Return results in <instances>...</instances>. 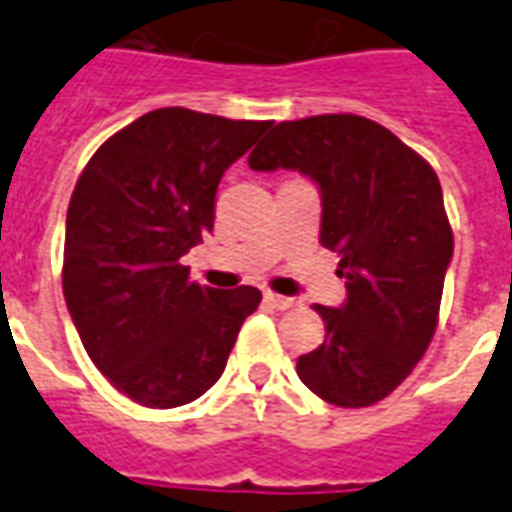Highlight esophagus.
Listing matches in <instances>:
<instances>
[{
  "mask_svg": "<svg viewBox=\"0 0 512 512\" xmlns=\"http://www.w3.org/2000/svg\"><path fill=\"white\" fill-rule=\"evenodd\" d=\"M266 301L271 307H277V310H290V307H296V299H288V296H279V293H266Z\"/></svg>",
  "mask_w": 512,
  "mask_h": 512,
  "instance_id": "esophagus-1",
  "label": "esophagus"
}]
</instances>
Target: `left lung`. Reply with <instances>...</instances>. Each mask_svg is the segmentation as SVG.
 I'll return each instance as SVG.
<instances>
[{
	"mask_svg": "<svg viewBox=\"0 0 512 512\" xmlns=\"http://www.w3.org/2000/svg\"><path fill=\"white\" fill-rule=\"evenodd\" d=\"M257 172L299 169L321 189V244L348 299L315 307L326 340L296 370L326 403L365 408L403 384L439 323L452 230L428 161L359 115L277 123L249 153Z\"/></svg>",
	"mask_w": 512,
	"mask_h": 512,
	"instance_id": "1",
	"label": "left lung"
}]
</instances>
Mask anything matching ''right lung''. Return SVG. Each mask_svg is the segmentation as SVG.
<instances>
[{"mask_svg":"<svg viewBox=\"0 0 512 512\" xmlns=\"http://www.w3.org/2000/svg\"><path fill=\"white\" fill-rule=\"evenodd\" d=\"M268 126L167 106L109 136L79 175L62 293L93 365L139 406L205 395L263 299L191 282L183 255L213 230L224 169Z\"/></svg>","mask_w":512,"mask_h":512,"instance_id":"1","label":"right lung"}]
</instances>
